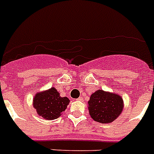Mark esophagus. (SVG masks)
Returning a JSON list of instances; mask_svg holds the SVG:
<instances>
[{
  "instance_id": "esophagus-1",
  "label": "esophagus",
  "mask_w": 154,
  "mask_h": 154,
  "mask_svg": "<svg viewBox=\"0 0 154 154\" xmlns=\"http://www.w3.org/2000/svg\"><path fill=\"white\" fill-rule=\"evenodd\" d=\"M83 97H80L78 99H77V100H83Z\"/></svg>"
}]
</instances>
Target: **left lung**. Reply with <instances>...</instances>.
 Listing matches in <instances>:
<instances>
[{"mask_svg": "<svg viewBox=\"0 0 154 154\" xmlns=\"http://www.w3.org/2000/svg\"><path fill=\"white\" fill-rule=\"evenodd\" d=\"M124 101L117 93L97 90L91 95L88 110L91 117L97 122H113L122 113Z\"/></svg>", "mask_w": 154, "mask_h": 154, "instance_id": "left-lung-1", "label": "left lung"}]
</instances>
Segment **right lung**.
Returning a JSON list of instances; mask_svg holds the SVG:
<instances>
[{
    "label": "right lung",
    "mask_w": 154,
    "mask_h": 154,
    "mask_svg": "<svg viewBox=\"0 0 154 154\" xmlns=\"http://www.w3.org/2000/svg\"><path fill=\"white\" fill-rule=\"evenodd\" d=\"M70 100L67 97H62L55 87H51L35 94L33 106L38 116L47 120H52L62 116Z\"/></svg>",
    "instance_id": "1"
}]
</instances>
